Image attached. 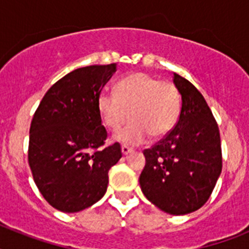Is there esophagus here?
I'll return each mask as SVG.
<instances>
[{
  "label": "esophagus",
  "instance_id": "1",
  "mask_svg": "<svg viewBox=\"0 0 249 249\" xmlns=\"http://www.w3.org/2000/svg\"><path fill=\"white\" fill-rule=\"evenodd\" d=\"M121 151H122L123 156H128L129 153H132V152H133V149L129 148V147H127V146H122L121 147Z\"/></svg>",
  "mask_w": 249,
  "mask_h": 249
}]
</instances>
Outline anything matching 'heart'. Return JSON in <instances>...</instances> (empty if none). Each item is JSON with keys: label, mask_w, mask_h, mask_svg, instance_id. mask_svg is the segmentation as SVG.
<instances>
[{"label": "heart", "mask_w": 249, "mask_h": 249, "mask_svg": "<svg viewBox=\"0 0 249 249\" xmlns=\"http://www.w3.org/2000/svg\"><path fill=\"white\" fill-rule=\"evenodd\" d=\"M97 109L103 124L111 131L120 129L131 116L132 122L113 140L124 146H137L146 142L149 135L162 137L175 127L181 98L171 82H160L137 72L122 78L114 87V94L102 92L97 98Z\"/></svg>", "instance_id": "heart-1"}]
</instances>
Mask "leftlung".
I'll use <instances>...</instances> for the list:
<instances>
[{
    "mask_svg": "<svg viewBox=\"0 0 249 249\" xmlns=\"http://www.w3.org/2000/svg\"><path fill=\"white\" fill-rule=\"evenodd\" d=\"M182 97L175 128L143 152L141 190L151 203L173 215L199 210L210 198L222 171L219 129L201 92L172 74Z\"/></svg>",
    "mask_w": 249,
    "mask_h": 249,
    "instance_id": "left-lung-1",
    "label": "left lung"
}]
</instances>
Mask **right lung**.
I'll use <instances>...</instances> for the list:
<instances>
[{
  "label": "right lung",
  "instance_id": "add662e5",
  "mask_svg": "<svg viewBox=\"0 0 249 249\" xmlns=\"http://www.w3.org/2000/svg\"><path fill=\"white\" fill-rule=\"evenodd\" d=\"M117 65L77 68L45 94L30 128L28 163L51 206L65 213L86 210L105 196L108 171L122 157L107 138L97 98Z\"/></svg>",
  "mask_w": 249,
  "mask_h": 249
}]
</instances>
